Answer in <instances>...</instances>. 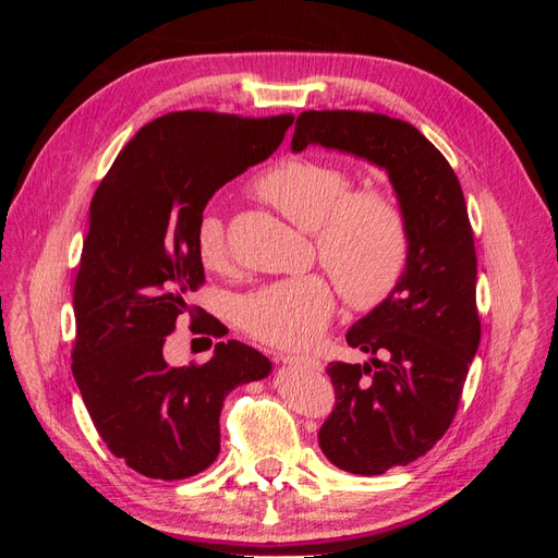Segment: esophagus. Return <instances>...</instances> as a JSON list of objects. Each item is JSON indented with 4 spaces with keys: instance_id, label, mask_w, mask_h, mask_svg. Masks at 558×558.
Instances as JSON below:
<instances>
[{
    "instance_id": "obj_1",
    "label": "esophagus",
    "mask_w": 558,
    "mask_h": 558,
    "mask_svg": "<svg viewBox=\"0 0 558 558\" xmlns=\"http://www.w3.org/2000/svg\"><path fill=\"white\" fill-rule=\"evenodd\" d=\"M279 361L283 363H291V365H305L312 369H320V363L316 359H302V356H291V353H281Z\"/></svg>"
}]
</instances>
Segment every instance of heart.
Masks as SVG:
<instances>
[{"label": "heart", "mask_w": 558, "mask_h": 558, "mask_svg": "<svg viewBox=\"0 0 558 558\" xmlns=\"http://www.w3.org/2000/svg\"><path fill=\"white\" fill-rule=\"evenodd\" d=\"M353 185L342 165L291 156L269 167L253 191L295 226L314 230L318 260L344 300L373 307L393 293L404 275L410 221L393 193ZM195 248L202 265L214 272L230 265L226 223L216 211L199 216ZM332 312V286L320 275L269 281L238 302L242 328L258 342L281 349L312 347Z\"/></svg>", "instance_id": "1"}]
</instances>
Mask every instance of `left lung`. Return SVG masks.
<instances>
[{
	"mask_svg": "<svg viewBox=\"0 0 558 558\" xmlns=\"http://www.w3.org/2000/svg\"><path fill=\"white\" fill-rule=\"evenodd\" d=\"M344 150L388 172L410 221V260L379 307L347 332L373 359L335 361V408L318 430L353 475L408 465L449 430L480 347L477 253L459 177L414 125L373 111H302L291 148Z\"/></svg>",
	"mask_w": 558,
	"mask_h": 558,
	"instance_id": "obj_1",
	"label": "left lung"
}]
</instances>
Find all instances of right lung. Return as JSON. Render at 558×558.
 I'll list each match as a JSON object with an SVG mask.
<instances>
[{"instance_id": "add662e5", "label": "right lung", "mask_w": 558, "mask_h": 558, "mask_svg": "<svg viewBox=\"0 0 558 558\" xmlns=\"http://www.w3.org/2000/svg\"><path fill=\"white\" fill-rule=\"evenodd\" d=\"M293 118L165 113L128 142L90 202L72 373L99 437L144 477L172 482L209 468L221 451L226 396L272 369L238 340L183 367L167 365L162 349L183 314L209 344L228 332L191 305L205 283L195 228L223 183L275 154Z\"/></svg>"}]
</instances>
